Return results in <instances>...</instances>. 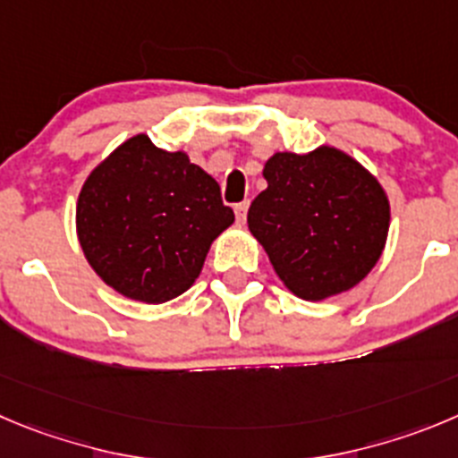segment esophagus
Wrapping results in <instances>:
<instances>
[{
    "label": "esophagus",
    "mask_w": 458,
    "mask_h": 458,
    "mask_svg": "<svg viewBox=\"0 0 458 458\" xmlns=\"http://www.w3.org/2000/svg\"><path fill=\"white\" fill-rule=\"evenodd\" d=\"M246 215H249V200L234 205V216H237V224H243L246 221Z\"/></svg>",
    "instance_id": "34e87169"
}]
</instances>
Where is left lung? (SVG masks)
Wrapping results in <instances>:
<instances>
[{
  "label": "left lung",
  "instance_id": "left-lung-1",
  "mask_svg": "<svg viewBox=\"0 0 458 458\" xmlns=\"http://www.w3.org/2000/svg\"><path fill=\"white\" fill-rule=\"evenodd\" d=\"M268 187L249 209V230L277 277L302 301H323L364 280L384 250L391 221L377 178L348 153L318 147L276 153Z\"/></svg>",
  "mask_w": 458,
  "mask_h": 458
}]
</instances>
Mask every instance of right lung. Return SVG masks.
I'll return each instance as SVG.
<instances>
[{"label":"right lung","instance_id":"add662e5","mask_svg":"<svg viewBox=\"0 0 458 458\" xmlns=\"http://www.w3.org/2000/svg\"><path fill=\"white\" fill-rule=\"evenodd\" d=\"M233 221L219 182L187 153L162 151L144 132L94 166L76 203L89 267L114 292L148 305L185 293Z\"/></svg>","mask_w":458,"mask_h":458}]
</instances>
